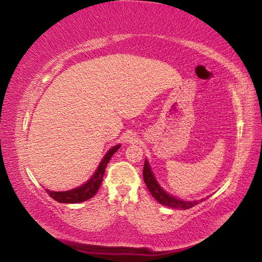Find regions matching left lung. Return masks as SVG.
<instances>
[{
  "instance_id": "obj_1",
  "label": "left lung",
  "mask_w": 262,
  "mask_h": 262,
  "mask_svg": "<svg viewBox=\"0 0 262 262\" xmlns=\"http://www.w3.org/2000/svg\"><path fill=\"white\" fill-rule=\"evenodd\" d=\"M143 179H144L145 185H147V187L149 189V192L151 193L152 196L156 199V200L161 203V205L174 208V209H178V208H180V209H189V208H192L195 205H198V201L179 200V199L171 196L170 194H167L165 190L162 189V187L158 185L156 179H155V177L152 174L151 170H150V166H149L147 161L144 162Z\"/></svg>"
}]
</instances>
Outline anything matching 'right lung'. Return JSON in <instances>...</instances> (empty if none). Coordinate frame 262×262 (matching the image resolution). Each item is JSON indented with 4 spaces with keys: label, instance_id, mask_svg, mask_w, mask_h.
<instances>
[{
    "label": "right lung",
    "instance_id": "right-lung-1",
    "mask_svg": "<svg viewBox=\"0 0 262 262\" xmlns=\"http://www.w3.org/2000/svg\"><path fill=\"white\" fill-rule=\"evenodd\" d=\"M120 148V144L115 145L112 149H110V151L105 155L103 161L99 164L98 168L95 172V174L91 177L90 180L86 181L85 184L79 186L77 188L70 189V190H64V192H53V190L46 189L47 194L50 195L52 199H54L55 201L61 202V203H78L86 201L92 196H95L96 193L98 192V189L101 185V181H103L105 167L110 162V159L112 158L114 152Z\"/></svg>",
    "mask_w": 262,
    "mask_h": 262
}]
</instances>
